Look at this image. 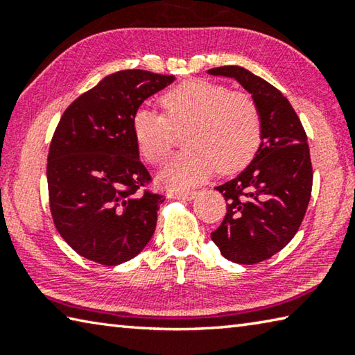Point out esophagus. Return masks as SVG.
<instances>
[{
  "mask_svg": "<svg viewBox=\"0 0 355 355\" xmlns=\"http://www.w3.org/2000/svg\"><path fill=\"white\" fill-rule=\"evenodd\" d=\"M197 196V192L194 191H184V192H173L171 194L172 199H178V200H192Z\"/></svg>",
  "mask_w": 355,
  "mask_h": 355,
  "instance_id": "1",
  "label": "esophagus"
}]
</instances>
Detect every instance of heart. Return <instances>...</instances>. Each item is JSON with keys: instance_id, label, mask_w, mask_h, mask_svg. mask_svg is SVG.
<instances>
[{"instance_id": "b5f03b06", "label": "heart", "mask_w": 355, "mask_h": 355, "mask_svg": "<svg viewBox=\"0 0 355 355\" xmlns=\"http://www.w3.org/2000/svg\"><path fill=\"white\" fill-rule=\"evenodd\" d=\"M167 117L147 107L133 116V135L139 152L152 164L169 158L173 130H188L184 146L159 172L171 189H189L219 172H235L249 163L260 146V114L255 101L241 92L205 80L180 84L161 98Z\"/></svg>"}]
</instances>
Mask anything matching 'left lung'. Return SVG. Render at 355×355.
<instances>
[{"mask_svg":"<svg viewBox=\"0 0 355 355\" xmlns=\"http://www.w3.org/2000/svg\"><path fill=\"white\" fill-rule=\"evenodd\" d=\"M208 75L236 80L260 114L261 142L254 159L216 186L227 214L211 233L227 260L255 264L284 249L302 224L313 183L307 135L288 98L263 78L239 65L209 69Z\"/></svg>","mask_w":355,"mask_h":355,"instance_id":"left-lung-1","label":"left lung"}]
</instances>
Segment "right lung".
<instances>
[{
    "label": "right lung",
    "instance_id": "1",
    "mask_svg": "<svg viewBox=\"0 0 355 355\" xmlns=\"http://www.w3.org/2000/svg\"><path fill=\"white\" fill-rule=\"evenodd\" d=\"M173 81L147 70L116 71L59 120L46 164L50 209L59 235L87 260L117 266L153 236L164 197L141 191L152 178L131 122L144 100Z\"/></svg>",
    "mask_w": 355,
    "mask_h": 355
}]
</instances>
